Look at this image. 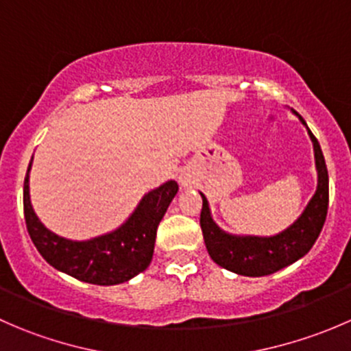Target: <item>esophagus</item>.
<instances>
[{
    "instance_id": "obj_1",
    "label": "esophagus",
    "mask_w": 351,
    "mask_h": 351,
    "mask_svg": "<svg viewBox=\"0 0 351 351\" xmlns=\"http://www.w3.org/2000/svg\"><path fill=\"white\" fill-rule=\"evenodd\" d=\"M180 183H182L183 186H190V185H192V180H190L189 175L182 173V175H180Z\"/></svg>"
}]
</instances>
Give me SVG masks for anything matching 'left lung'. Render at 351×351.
I'll use <instances>...</instances> for the list:
<instances>
[{
	"label": "left lung",
	"instance_id": "8db88e82",
	"mask_svg": "<svg viewBox=\"0 0 351 351\" xmlns=\"http://www.w3.org/2000/svg\"><path fill=\"white\" fill-rule=\"evenodd\" d=\"M299 119L306 125L302 117L299 115ZM309 136L314 144L317 176H319L317 190L311 198L304 214L280 234L274 236V238H254V236L238 238V236L226 234L212 221L207 198L204 197V193H200V228L204 232V241L208 254L215 263L234 271V274L246 275V277H263V275L275 274V271L289 267L313 247L323 229L324 221H326L329 186L323 151L311 130Z\"/></svg>",
	"mask_w": 351,
	"mask_h": 351
}]
</instances>
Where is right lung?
Instances as JSON below:
<instances>
[{
	"mask_svg": "<svg viewBox=\"0 0 351 351\" xmlns=\"http://www.w3.org/2000/svg\"><path fill=\"white\" fill-rule=\"evenodd\" d=\"M30 166L23 183L25 222L32 241L47 263L77 280L95 285L122 284L149 267L158 226L178 192L176 182L165 183L147 193L129 221L117 231L77 243L56 236L35 215L28 195Z\"/></svg>",
	"mask_w": 351,
	"mask_h": 351,
	"instance_id": "right-lung-1",
	"label": "right lung"
}]
</instances>
